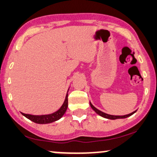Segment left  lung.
<instances>
[{"label":"left lung","instance_id":"8db88e82","mask_svg":"<svg viewBox=\"0 0 157 157\" xmlns=\"http://www.w3.org/2000/svg\"><path fill=\"white\" fill-rule=\"evenodd\" d=\"M90 105L91 108H92L94 110L95 112H96V113H97V114H98V115H100V116H101V117H104V118L109 119V120H117V119H124V118H127V117H128L131 116V115L133 114L134 113H136V111H137V110H136V111H134L133 112L130 113V114H126V115H123V116H115V115H110V114H106V113H104V112H101V111L98 110V109H96V107L93 106V105L92 104H91L90 102Z\"/></svg>","mask_w":157,"mask_h":157}]
</instances>
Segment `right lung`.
Listing matches in <instances>:
<instances>
[{
  "label": "right lung",
  "mask_w": 157,
  "mask_h": 157,
  "mask_svg": "<svg viewBox=\"0 0 157 157\" xmlns=\"http://www.w3.org/2000/svg\"><path fill=\"white\" fill-rule=\"evenodd\" d=\"M68 107V94L66 95L64 104L61 106L58 111L50 114H45V115H32L28 114H24L21 113L22 115L29 119V120L33 121L37 124H48V123H51L55 121L59 120L63 117V115L65 114L66 111Z\"/></svg>",
  "instance_id": "add662e5"
}]
</instances>
